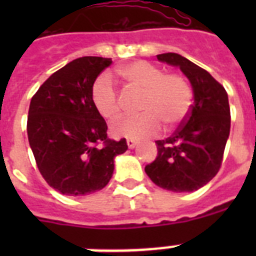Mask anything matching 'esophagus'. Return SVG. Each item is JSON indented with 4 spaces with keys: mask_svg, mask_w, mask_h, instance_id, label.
<instances>
[{
    "mask_svg": "<svg viewBox=\"0 0 256 256\" xmlns=\"http://www.w3.org/2000/svg\"><path fill=\"white\" fill-rule=\"evenodd\" d=\"M126 144H128V148H136V144H138V140H132V138H128V140H126Z\"/></svg>",
    "mask_w": 256,
    "mask_h": 256,
    "instance_id": "obj_1",
    "label": "esophagus"
}]
</instances>
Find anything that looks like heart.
Masks as SVG:
<instances>
[{
  "mask_svg": "<svg viewBox=\"0 0 256 256\" xmlns=\"http://www.w3.org/2000/svg\"><path fill=\"white\" fill-rule=\"evenodd\" d=\"M132 92L142 94L136 116H128L112 126L118 136L142 138L156 134L160 124L172 128L186 120L192 104V90L186 78L144 61H136L118 69ZM92 100L100 116L116 120L122 114V100L110 76L102 74L92 86Z\"/></svg>",
  "mask_w": 256,
  "mask_h": 256,
  "instance_id": "1",
  "label": "heart"
}]
</instances>
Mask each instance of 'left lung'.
<instances>
[{
    "instance_id": "1",
    "label": "left lung",
    "mask_w": 256,
    "mask_h": 256,
    "mask_svg": "<svg viewBox=\"0 0 256 256\" xmlns=\"http://www.w3.org/2000/svg\"><path fill=\"white\" fill-rule=\"evenodd\" d=\"M179 66L194 92L187 118L166 140H156L158 156L144 171L156 186L172 192H191L218 174L230 136V104L220 84L198 65L176 53L158 54Z\"/></svg>"
}]
</instances>
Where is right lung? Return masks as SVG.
<instances>
[{
    "label": "right lung",
    "instance_id": "obj_1",
    "mask_svg": "<svg viewBox=\"0 0 256 256\" xmlns=\"http://www.w3.org/2000/svg\"><path fill=\"white\" fill-rule=\"evenodd\" d=\"M112 58L81 57L46 80L30 100L28 138L48 184L64 195L102 190L126 140L108 138V124L92 100V86Z\"/></svg>",
    "mask_w": 256,
    "mask_h": 256
}]
</instances>
